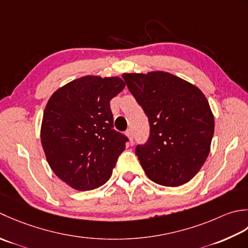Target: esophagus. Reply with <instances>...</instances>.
<instances>
[{"instance_id":"1","label":"esophagus","mask_w":248,"mask_h":248,"mask_svg":"<svg viewBox=\"0 0 248 248\" xmlns=\"http://www.w3.org/2000/svg\"><path fill=\"white\" fill-rule=\"evenodd\" d=\"M126 136H127V137H128L130 142H133V139H134L133 130H131V129H127V130H126Z\"/></svg>"}]
</instances>
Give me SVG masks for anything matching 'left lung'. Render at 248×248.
Segmentation results:
<instances>
[{"label": "left lung", "instance_id": "obj_1", "mask_svg": "<svg viewBox=\"0 0 248 248\" xmlns=\"http://www.w3.org/2000/svg\"><path fill=\"white\" fill-rule=\"evenodd\" d=\"M122 77L149 119V138L135 150L145 174L164 186L187 183L210 153L214 117L208 99L195 85L169 73Z\"/></svg>", "mask_w": 248, "mask_h": 248}]
</instances>
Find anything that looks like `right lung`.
<instances>
[{
    "label": "right lung",
    "mask_w": 248,
    "mask_h": 248,
    "mask_svg": "<svg viewBox=\"0 0 248 248\" xmlns=\"http://www.w3.org/2000/svg\"><path fill=\"white\" fill-rule=\"evenodd\" d=\"M125 88L119 77L85 76L52 94L40 140L50 168L77 190L107 182L128 138L113 129L110 100Z\"/></svg>",
    "instance_id": "right-lung-1"
}]
</instances>
